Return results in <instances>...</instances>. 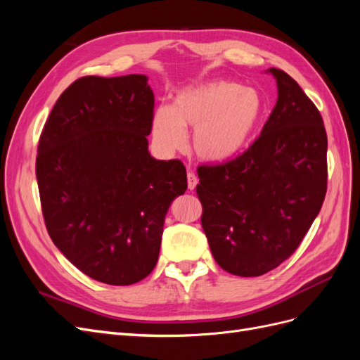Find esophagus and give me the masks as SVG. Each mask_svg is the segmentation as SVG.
Masks as SVG:
<instances>
[{"label":"esophagus","mask_w":360,"mask_h":360,"mask_svg":"<svg viewBox=\"0 0 360 360\" xmlns=\"http://www.w3.org/2000/svg\"><path fill=\"white\" fill-rule=\"evenodd\" d=\"M197 184H198L197 176H195L192 171H189L188 172V188H189V191H193L195 188H197Z\"/></svg>","instance_id":"esophagus-1"}]
</instances>
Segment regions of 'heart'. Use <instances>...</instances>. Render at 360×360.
Returning a JSON list of instances; mask_svg holds the SVG:
<instances>
[{
    "label": "heart",
    "instance_id": "1",
    "mask_svg": "<svg viewBox=\"0 0 360 360\" xmlns=\"http://www.w3.org/2000/svg\"><path fill=\"white\" fill-rule=\"evenodd\" d=\"M261 112L263 101L254 89L230 81H209L181 91L172 110L158 108L151 117V135L163 151L174 153L186 146V130H193L197 156L224 162L248 144Z\"/></svg>",
    "mask_w": 360,
    "mask_h": 360
}]
</instances>
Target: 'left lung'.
I'll return each instance as SVG.
<instances>
[{"label":"left lung","mask_w":360,"mask_h":360,"mask_svg":"<svg viewBox=\"0 0 360 360\" xmlns=\"http://www.w3.org/2000/svg\"><path fill=\"white\" fill-rule=\"evenodd\" d=\"M278 101L245 153L198 168L201 225L228 274L250 278L278 267L296 250L328 189V135L299 84L270 68Z\"/></svg>","instance_id":"obj_1"}]
</instances>
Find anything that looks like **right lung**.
Returning <instances> with one entry per match:
<instances>
[{"label": "right lung", "instance_id": "1", "mask_svg": "<svg viewBox=\"0 0 360 360\" xmlns=\"http://www.w3.org/2000/svg\"><path fill=\"white\" fill-rule=\"evenodd\" d=\"M146 75L84 76L41 130L36 177L48 233L82 274L130 285L155 269L171 202L188 189L177 159L150 155Z\"/></svg>", "mask_w": 360, "mask_h": 360}]
</instances>
